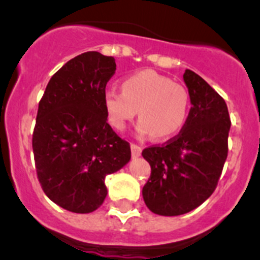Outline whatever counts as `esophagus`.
<instances>
[{
  "label": "esophagus",
  "mask_w": 260,
  "mask_h": 260,
  "mask_svg": "<svg viewBox=\"0 0 260 260\" xmlns=\"http://www.w3.org/2000/svg\"><path fill=\"white\" fill-rule=\"evenodd\" d=\"M131 148V154H133L134 157H138L141 155V148L139 145H136V144H131L130 145Z\"/></svg>",
  "instance_id": "1"
}]
</instances>
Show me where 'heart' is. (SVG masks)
<instances>
[{
  "instance_id": "1",
  "label": "heart",
  "mask_w": 260,
  "mask_h": 260,
  "mask_svg": "<svg viewBox=\"0 0 260 260\" xmlns=\"http://www.w3.org/2000/svg\"><path fill=\"white\" fill-rule=\"evenodd\" d=\"M122 91L106 89L103 104L109 124L122 131L139 110L138 134L168 139L183 129L189 115V93L170 77L141 70L122 80Z\"/></svg>"
}]
</instances>
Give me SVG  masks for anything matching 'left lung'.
<instances>
[{"label": "left lung", "instance_id": "obj_1", "mask_svg": "<svg viewBox=\"0 0 260 260\" xmlns=\"http://www.w3.org/2000/svg\"><path fill=\"white\" fill-rule=\"evenodd\" d=\"M190 109L180 133L162 145L143 150L151 167L143 198L152 213L181 215L202 205L215 190L228 156L230 117L224 99L204 79L185 70Z\"/></svg>", "mask_w": 260, "mask_h": 260}]
</instances>
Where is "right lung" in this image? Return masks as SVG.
<instances>
[{
	"label": "right lung",
	"instance_id": "add662e5",
	"mask_svg": "<svg viewBox=\"0 0 260 260\" xmlns=\"http://www.w3.org/2000/svg\"><path fill=\"white\" fill-rule=\"evenodd\" d=\"M115 58L96 51L65 63L47 84L32 134L35 167L49 199L87 214L105 200V178L131 157L130 144L110 125L104 109Z\"/></svg>",
	"mask_w": 260,
	"mask_h": 260
}]
</instances>
